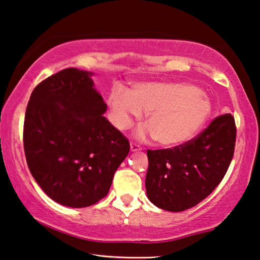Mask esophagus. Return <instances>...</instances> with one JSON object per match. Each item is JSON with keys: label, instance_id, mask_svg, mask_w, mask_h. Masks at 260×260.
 Here are the masks:
<instances>
[{"label": "esophagus", "instance_id": "obj_1", "mask_svg": "<svg viewBox=\"0 0 260 260\" xmlns=\"http://www.w3.org/2000/svg\"><path fill=\"white\" fill-rule=\"evenodd\" d=\"M130 149H131V152H137V151H142V147H140L139 145H137V144L131 143L130 144Z\"/></svg>", "mask_w": 260, "mask_h": 260}]
</instances>
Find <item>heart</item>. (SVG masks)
Wrapping results in <instances>:
<instances>
[{
  "label": "heart",
  "instance_id": "b5f03b06",
  "mask_svg": "<svg viewBox=\"0 0 260 260\" xmlns=\"http://www.w3.org/2000/svg\"><path fill=\"white\" fill-rule=\"evenodd\" d=\"M107 104L111 121L125 130L135 118L147 112L148 126L138 137L155 138L165 147H176L194 138L211 116L212 105L197 86L176 82H148L136 84L127 91L115 86L109 91Z\"/></svg>",
  "mask_w": 260,
  "mask_h": 260
}]
</instances>
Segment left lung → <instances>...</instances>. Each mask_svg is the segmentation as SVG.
I'll return each instance as SVG.
<instances>
[{
    "instance_id": "obj_1",
    "label": "left lung",
    "mask_w": 260,
    "mask_h": 260,
    "mask_svg": "<svg viewBox=\"0 0 260 260\" xmlns=\"http://www.w3.org/2000/svg\"><path fill=\"white\" fill-rule=\"evenodd\" d=\"M236 126L232 114L216 117L207 129L174 148L147 151V198L154 206L179 212L212 193L233 158Z\"/></svg>"
}]
</instances>
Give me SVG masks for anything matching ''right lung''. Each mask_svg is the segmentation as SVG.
Here are the masks:
<instances>
[{"mask_svg": "<svg viewBox=\"0 0 260 260\" xmlns=\"http://www.w3.org/2000/svg\"><path fill=\"white\" fill-rule=\"evenodd\" d=\"M92 73L66 68L35 86L26 108L24 149L50 199L84 208L105 198L130 144L104 116Z\"/></svg>", "mask_w": 260, "mask_h": 260, "instance_id": "1", "label": "right lung"}]
</instances>
